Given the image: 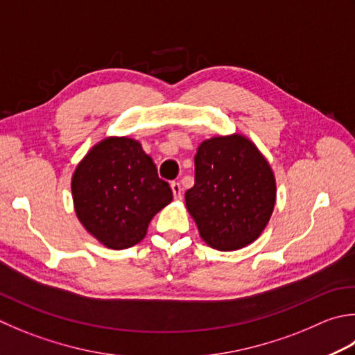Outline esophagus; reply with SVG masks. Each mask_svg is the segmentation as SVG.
<instances>
[{
    "label": "esophagus",
    "mask_w": 355,
    "mask_h": 355,
    "mask_svg": "<svg viewBox=\"0 0 355 355\" xmlns=\"http://www.w3.org/2000/svg\"><path fill=\"white\" fill-rule=\"evenodd\" d=\"M171 189H172L173 197H175L177 200H182V191H183L182 184H180L178 182H172L171 183Z\"/></svg>",
    "instance_id": "34e87169"
}]
</instances>
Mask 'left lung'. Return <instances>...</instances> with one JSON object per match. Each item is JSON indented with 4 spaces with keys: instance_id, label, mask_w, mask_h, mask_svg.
<instances>
[{
    "instance_id": "8db88e82",
    "label": "left lung",
    "mask_w": 355,
    "mask_h": 355,
    "mask_svg": "<svg viewBox=\"0 0 355 355\" xmlns=\"http://www.w3.org/2000/svg\"><path fill=\"white\" fill-rule=\"evenodd\" d=\"M200 237L218 251H237L260 237L274 212L277 183L266 157L248 137L201 141L196 184L184 193Z\"/></svg>"
}]
</instances>
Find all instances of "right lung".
<instances>
[{"label":"right lung","instance_id":"1","mask_svg":"<svg viewBox=\"0 0 355 355\" xmlns=\"http://www.w3.org/2000/svg\"><path fill=\"white\" fill-rule=\"evenodd\" d=\"M71 189L83 227L115 251L140 243L150 220L173 198L154 159L129 137H106L94 144L76 164Z\"/></svg>","mask_w":355,"mask_h":355}]
</instances>
